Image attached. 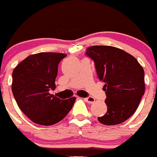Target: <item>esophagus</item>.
<instances>
[{
  "instance_id": "obj_1",
  "label": "esophagus",
  "mask_w": 157,
  "mask_h": 157,
  "mask_svg": "<svg viewBox=\"0 0 157 157\" xmlns=\"http://www.w3.org/2000/svg\"><path fill=\"white\" fill-rule=\"evenodd\" d=\"M85 101H86L87 103L89 104H93L94 103V101H95V99L92 97H88V98H85Z\"/></svg>"
}]
</instances>
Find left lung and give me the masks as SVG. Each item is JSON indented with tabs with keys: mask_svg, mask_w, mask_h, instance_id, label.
Segmentation results:
<instances>
[{
	"mask_svg": "<svg viewBox=\"0 0 157 157\" xmlns=\"http://www.w3.org/2000/svg\"><path fill=\"white\" fill-rule=\"evenodd\" d=\"M100 81L105 82L108 111L98 117L105 125H116L128 120L138 109L145 93V72L138 60L113 46L94 45L86 48Z\"/></svg>",
	"mask_w": 157,
	"mask_h": 157,
	"instance_id": "1",
	"label": "left lung"
}]
</instances>
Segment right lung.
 <instances>
[{
  "instance_id": "add662e5",
  "label": "right lung",
  "mask_w": 157,
  "mask_h": 157,
  "mask_svg": "<svg viewBox=\"0 0 157 157\" xmlns=\"http://www.w3.org/2000/svg\"><path fill=\"white\" fill-rule=\"evenodd\" d=\"M67 55L39 52L27 56L12 72V90L22 112L34 123L49 126L62 120L76 98L61 100L49 90L56 88L58 64Z\"/></svg>"
}]
</instances>
